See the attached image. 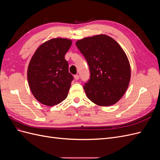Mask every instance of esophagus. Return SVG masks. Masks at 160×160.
<instances>
[{"mask_svg": "<svg viewBox=\"0 0 160 160\" xmlns=\"http://www.w3.org/2000/svg\"><path fill=\"white\" fill-rule=\"evenodd\" d=\"M74 78L75 80H78L79 79V76L78 75H74Z\"/></svg>", "mask_w": 160, "mask_h": 160, "instance_id": "esophagus-1", "label": "esophagus"}]
</instances>
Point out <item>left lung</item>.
I'll return each mask as SVG.
<instances>
[{
	"mask_svg": "<svg viewBox=\"0 0 160 160\" xmlns=\"http://www.w3.org/2000/svg\"><path fill=\"white\" fill-rule=\"evenodd\" d=\"M76 45L89 67L90 78L83 86L88 99L99 106L117 103L131 77L129 62L122 48L105 35L84 38Z\"/></svg>",
	"mask_w": 160,
	"mask_h": 160,
	"instance_id": "1",
	"label": "left lung"
}]
</instances>
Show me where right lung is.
Instances as JSON below:
<instances>
[{
    "instance_id": "add662e5",
    "label": "right lung",
    "mask_w": 160,
    "mask_h": 160,
    "mask_svg": "<svg viewBox=\"0 0 160 160\" xmlns=\"http://www.w3.org/2000/svg\"><path fill=\"white\" fill-rule=\"evenodd\" d=\"M70 39L55 38L42 43L34 53L27 70L30 89L43 105L52 106L65 100L73 77L65 59Z\"/></svg>"
}]
</instances>
